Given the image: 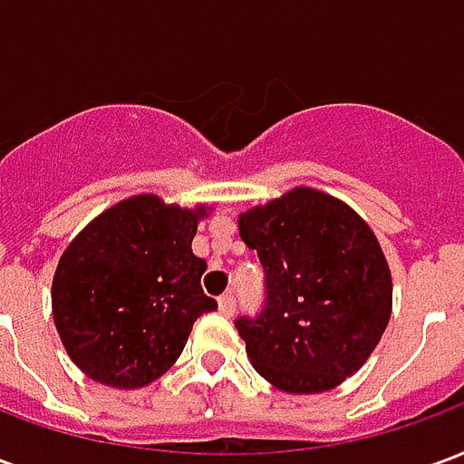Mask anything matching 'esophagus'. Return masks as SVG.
<instances>
[{
    "label": "esophagus",
    "instance_id": "34e87169",
    "mask_svg": "<svg viewBox=\"0 0 464 464\" xmlns=\"http://www.w3.org/2000/svg\"><path fill=\"white\" fill-rule=\"evenodd\" d=\"M218 311H221L226 318H231L233 313H236V298H233L231 293H226V295L218 298Z\"/></svg>",
    "mask_w": 464,
    "mask_h": 464
}]
</instances>
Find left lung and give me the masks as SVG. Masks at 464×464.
<instances>
[{"label":"left lung","mask_w":464,"mask_h":464,"mask_svg":"<svg viewBox=\"0 0 464 464\" xmlns=\"http://www.w3.org/2000/svg\"><path fill=\"white\" fill-rule=\"evenodd\" d=\"M238 231L266 273L263 311L236 321L258 375L311 395L358 372L392 311L388 261L368 223L301 186L241 213Z\"/></svg>","instance_id":"8db88e82"}]
</instances>
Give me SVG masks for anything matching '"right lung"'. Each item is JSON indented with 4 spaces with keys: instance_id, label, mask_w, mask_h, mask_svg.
<instances>
[{
    "instance_id": "1",
    "label": "right lung",
    "mask_w": 464,
    "mask_h": 464,
    "mask_svg": "<svg viewBox=\"0 0 464 464\" xmlns=\"http://www.w3.org/2000/svg\"><path fill=\"white\" fill-rule=\"evenodd\" d=\"M206 206L141 193L106 208L69 243L52 311L69 358L109 388L136 390L181 355L196 318L218 308L201 288L191 241Z\"/></svg>"
}]
</instances>
